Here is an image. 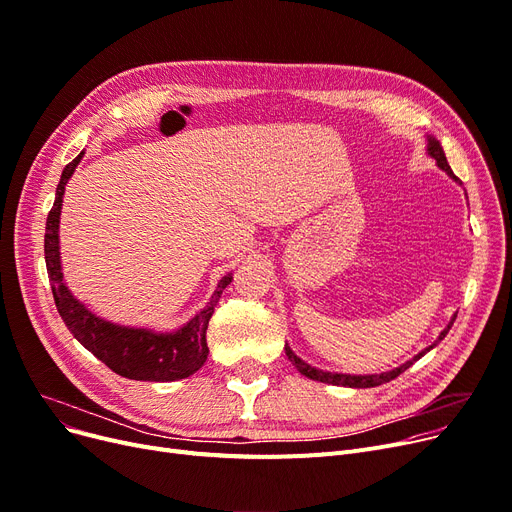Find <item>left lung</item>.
<instances>
[{
  "label": "left lung",
  "instance_id": "1",
  "mask_svg": "<svg viewBox=\"0 0 512 512\" xmlns=\"http://www.w3.org/2000/svg\"><path fill=\"white\" fill-rule=\"evenodd\" d=\"M427 154H429L431 159H435V163H437V167H439L441 171H446V173H448V177H452V180H454L458 186H462V182L458 180V177L454 175V171H452V169H450V165H448L446 152H443V148H441L439 140H435L433 136H427ZM454 320H456V314L452 316V320L448 322V326L439 332V337H437V341H435L433 345H429V347L422 349L420 353H416L414 358H412V360H408L406 364L397 366V368H393V370H387V372H381V374H343V372H328V370H320V368H316V366L307 364L305 360H301L299 355L291 349V345H288V343L284 345V351H286V355H288V360L293 362V366H295L303 376H307V379H311V381H320V383L337 385V387H353V389L379 387V385H383V383H389V381L397 379L399 374H402L404 370H408L416 360H420L422 355H425L427 351H431L439 341L446 339V335L450 332V328H452Z\"/></svg>",
  "mask_w": 512,
  "mask_h": 512
}]
</instances>
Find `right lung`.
<instances>
[{"label": "right lung", "instance_id": "1", "mask_svg": "<svg viewBox=\"0 0 512 512\" xmlns=\"http://www.w3.org/2000/svg\"><path fill=\"white\" fill-rule=\"evenodd\" d=\"M83 154L85 152H79L60 175L54 207L46 221V240H43L48 278L52 284V295L58 314L64 320L66 328L71 330V335L87 351H92L100 362H104L113 372L125 376V379L150 383H171L186 379V376L194 374L207 362V326L221 293L232 282V274L228 272L221 278L209 303L203 309H198L186 324L175 330L163 332L144 326H125L96 316L90 307H85V303H81L69 291L60 263L58 230L64 186L69 184Z\"/></svg>", "mask_w": 512, "mask_h": 512}]
</instances>
